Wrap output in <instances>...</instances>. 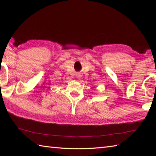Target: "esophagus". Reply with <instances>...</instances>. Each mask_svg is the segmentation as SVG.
Returning <instances> with one entry per match:
<instances>
[{"label":"esophagus","instance_id":"obj_1","mask_svg":"<svg viewBox=\"0 0 156 156\" xmlns=\"http://www.w3.org/2000/svg\"><path fill=\"white\" fill-rule=\"evenodd\" d=\"M80 76H79V77H78V78H80Z\"/></svg>","mask_w":156,"mask_h":156}]
</instances>
